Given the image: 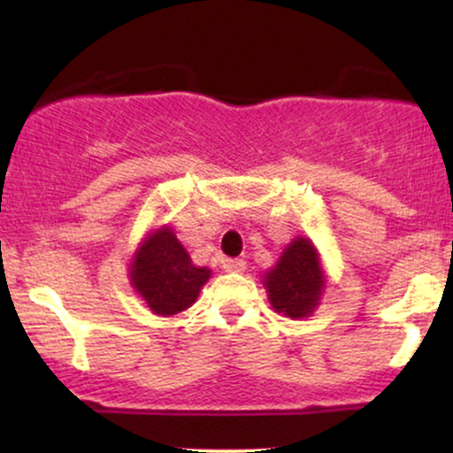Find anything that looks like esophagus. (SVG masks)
Returning a JSON list of instances; mask_svg holds the SVG:
<instances>
[{"instance_id": "esophagus-1", "label": "esophagus", "mask_w": 453, "mask_h": 453, "mask_svg": "<svg viewBox=\"0 0 453 453\" xmlns=\"http://www.w3.org/2000/svg\"><path fill=\"white\" fill-rule=\"evenodd\" d=\"M221 268L226 270V273H242V270L247 268V262H244V259L226 257V259H221Z\"/></svg>"}]
</instances>
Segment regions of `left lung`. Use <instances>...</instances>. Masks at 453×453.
Returning a JSON list of instances; mask_svg holds the SVG:
<instances>
[{"label":"left lung","mask_w":453,"mask_h":453,"mask_svg":"<svg viewBox=\"0 0 453 453\" xmlns=\"http://www.w3.org/2000/svg\"><path fill=\"white\" fill-rule=\"evenodd\" d=\"M264 288L277 313L292 319L313 313L326 288V274L315 244L309 238L296 236L280 253L274 268L264 274Z\"/></svg>","instance_id":"1"}]
</instances>
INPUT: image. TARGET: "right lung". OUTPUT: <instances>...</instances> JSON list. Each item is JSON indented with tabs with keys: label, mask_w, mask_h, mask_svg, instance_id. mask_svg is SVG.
<instances>
[{
	"label": "right lung",
	"mask_w": 453,
	"mask_h": 453,
	"mask_svg": "<svg viewBox=\"0 0 453 453\" xmlns=\"http://www.w3.org/2000/svg\"><path fill=\"white\" fill-rule=\"evenodd\" d=\"M132 288L155 315H176L196 303L211 270L196 266L168 226L144 238L129 264Z\"/></svg>",
	"instance_id": "right-lung-1"
}]
</instances>
